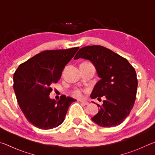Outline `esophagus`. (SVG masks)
<instances>
[{
	"mask_svg": "<svg viewBox=\"0 0 155 155\" xmlns=\"http://www.w3.org/2000/svg\"><path fill=\"white\" fill-rule=\"evenodd\" d=\"M78 102H80V103H81V104H85V105H87V104H88L89 103H88V102H87V101H83V100H79V101H78Z\"/></svg>",
	"mask_w": 155,
	"mask_h": 155,
	"instance_id": "1",
	"label": "esophagus"
}]
</instances>
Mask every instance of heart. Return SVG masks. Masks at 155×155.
I'll return each instance as SVG.
<instances>
[{
  "instance_id": "obj_1",
  "label": "heart",
  "mask_w": 155,
  "mask_h": 155,
  "mask_svg": "<svg viewBox=\"0 0 155 155\" xmlns=\"http://www.w3.org/2000/svg\"><path fill=\"white\" fill-rule=\"evenodd\" d=\"M72 96L76 97V98H80L82 96V91L79 89H76L72 91Z\"/></svg>"
}]
</instances>
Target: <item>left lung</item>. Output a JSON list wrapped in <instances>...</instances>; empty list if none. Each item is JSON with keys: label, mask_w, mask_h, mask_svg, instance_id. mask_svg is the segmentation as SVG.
Returning <instances> with one entry per match:
<instances>
[{"label": "left lung", "mask_w": 155, "mask_h": 155, "mask_svg": "<svg viewBox=\"0 0 155 155\" xmlns=\"http://www.w3.org/2000/svg\"><path fill=\"white\" fill-rule=\"evenodd\" d=\"M90 60L101 78L91 94L92 99L104 96L102 105L97 104L99 111L91 117L103 127L121 124L134 105L137 88L136 72L127 59L105 47L94 45L81 48L74 59Z\"/></svg>", "instance_id": "left-lung-1"}]
</instances>
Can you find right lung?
Listing matches in <instances>:
<instances>
[{
  "label": "right lung",
  "instance_id": "obj_1",
  "mask_svg": "<svg viewBox=\"0 0 155 155\" xmlns=\"http://www.w3.org/2000/svg\"><path fill=\"white\" fill-rule=\"evenodd\" d=\"M79 47L45 51L20 64L14 74V90L26 118L41 129H51L64 122L76 100L62 95L51 99V85L60 79L63 70Z\"/></svg>",
  "mask_w": 155,
  "mask_h": 155
}]
</instances>
